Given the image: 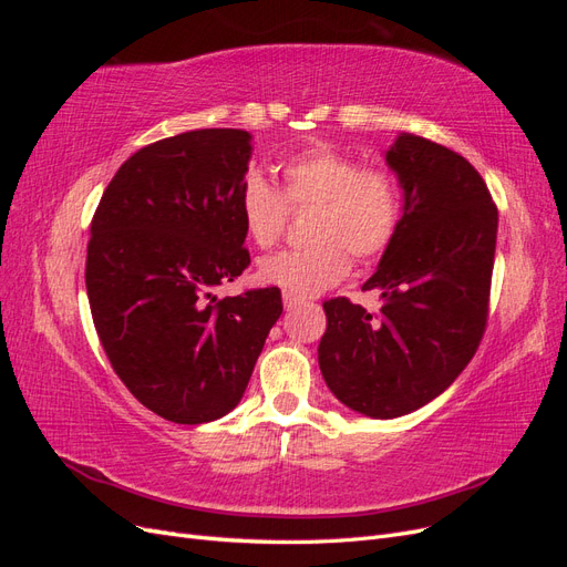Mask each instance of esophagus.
Wrapping results in <instances>:
<instances>
[{
  "label": "esophagus",
  "instance_id": "esophagus-1",
  "mask_svg": "<svg viewBox=\"0 0 567 567\" xmlns=\"http://www.w3.org/2000/svg\"><path fill=\"white\" fill-rule=\"evenodd\" d=\"M305 300L300 296H293V293H284V307L286 310H296V307H300Z\"/></svg>",
  "mask_w": 567,
  "mask_h": 567
}]
</instances>
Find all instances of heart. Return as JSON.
Here are the masks:
<instances>
[{
    "instance_id": "heart-1",
    "label": "heart",
    "mask_w": 567,
    "mask_h": 567,
    "mask_svg": "<svg viewBox=\"0 0 567 567\" xmlns=\"http://www.w3.org/2000/svg\"><path fill=\"white\" fill-rule=\"evenodd\" d=\"M284 196L250 173L238 192V215L250 241L269 248L284 231L286 203L315 205L312 246L274 252L257 267V279L300 298L319 296L346 279L359 260L381 255L400 229L402 188L379 165H362L346 151L310 144L279 165Z\"/></svg>"
}]
</instances>
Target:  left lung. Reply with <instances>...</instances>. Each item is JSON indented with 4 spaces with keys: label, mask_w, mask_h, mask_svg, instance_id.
<instances>
[{
    "label": "left lung",
    "mask_w": 567,
    "mask_h": 567,
    "mask_svg": "<svg viewBox=\"0 0 567 567\" xmlns=\"http://www.w3.org/2000/svg\"><path fill=\"white\" fill-rule=\"evenodd\" d=\"M402 188V219L379 269V315L346 298L323 302L319 369L348 409L398 419L433 402L466 369L487 323L499 215L458 153L402 132L385 151Z\"/></svg>",
    "instance_id": "1"
}]
</instances>
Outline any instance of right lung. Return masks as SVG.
Instances as JSON below:
<instances>
[{"mask_svg":"<svg viewBox=\"0 0 567 567\" xmlns=\"http://www.w3.org/2000/svg\"><path fill=\"white\" fill-rule=\"evenodd\" d=\"M252 156L246 130H192L130 156L99 200L87 298L120 381L153 414L210 423L241 402L281 290L217 300L250 265L238 192Z\"/></svg>","mask_w":567,"mask_h":567,"instance_id":"add662e5","label":"right lung"}]
</instances>
